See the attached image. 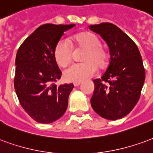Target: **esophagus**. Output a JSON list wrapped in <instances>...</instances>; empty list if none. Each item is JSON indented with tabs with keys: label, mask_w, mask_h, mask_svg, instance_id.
<instances>
[{
	"label": "esophagus",
	"mask_w": 153,
	"mask_h": 153,
	"mask_svg": "<svg viewBox=\"0 0 153 153\" xmlns=\"http://www.w3.org/2000/svg\"><path fill=\"white\" fill-rule=\"evenodd\" d=\"M81 84V81H76V82H74V83H73L74 86H79Z\"/></svg>",
	"instance_id": "esophagus-1"
}]
</instances>
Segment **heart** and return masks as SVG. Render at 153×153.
<instances>
[{"instance_id":"1","label":"heart","mask_w":153,"mask_h":153,"mask_svg":"<svg viewBox=\"0 0 153 153\" xmlns=\"http://www.w3.org/2000/svg\"><path fill=\"white\" fill-rule=\"evenodd\" d=\"M74 46L85 50L82 55L84 63H74L63 72L64 80L69 82L83 81L95 74L97 66L102 68L107 64L108 53L101 46L100 38L90 32L76 34L71 38ZM54 59L60 66L68 64L72 59V48L67 39H61L57 43L53 51Z\"/></svg>"}]
</instances>
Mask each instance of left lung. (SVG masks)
Returning a JSON list of instances; mask_svg holds the SVG:
<instances>
[{"instance_id":"left-lung-1","label":"left lung","mask_w":153,"mask_h":153,"mask_svg":"<svg viewBox=\"0 0 153 153\" xmlns=\"http://www.w3.org/2000/svg\"><path fill=\"white\" fill-rule=\"evenodd\" d=\"M108 45L110 63L100 79L94 80L90 103L94 112L108 120L126 117L134 108L145 80L142 57L135 43L110 23L89 26Z\"/></svg>"}]
</instances>
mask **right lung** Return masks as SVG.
<instances>
[{
    "mask_svg": "<svg viewBox=\"0 0 153 153\" xmlns=\"http://www.w3.org/2000/svg\"><path fill=\"white\" fill-rule=\"evenodd\" d=\"M75 24H44L36 29L18 50L14 84L23 108L39 123L59 119L66 112L73 84L57 86L62 72L54 59V48L63 32Z\"/></svg>",
    "mask_w": 153,
    "mask_h": 153,
    "instance_id": "right-lung-1",
    "label": "right lung"
}]
</instances>
